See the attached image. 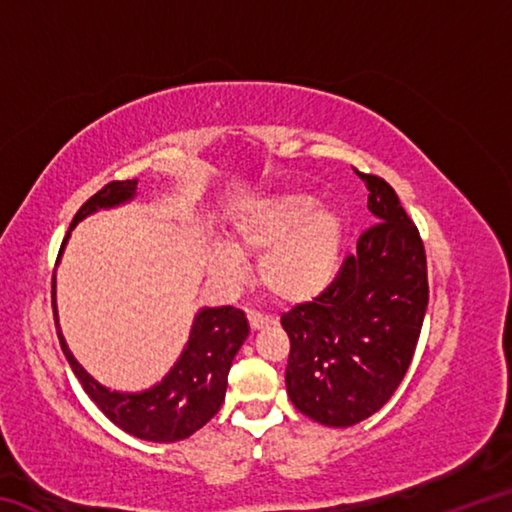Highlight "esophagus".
<instances>
[{
  "instance_id": "obj_1",
  "label": "esophagus",
  "mask_w": 512,
  "mask_h": 512,
  "mask_svg": "<svg viewBox=\"0 0 512 512\" xmlns=\"http://www.w3.org/2000/svg\"><path fill=\"white\" fill-rule=\"evenodd\" d=\"M246 316H248V323H250V329H253V332H257V329H264V327L275 323V320H273L271 316L259 314V311H253V309H250Z\"/></svg>"
}]
</instances>
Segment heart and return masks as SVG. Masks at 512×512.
I'll return each mask as SVG.
<instances>
[{
    "mask_svg": "<svg viewBox=\"0 0 512 512\" xmlns=\"http://www.w3.org/2000/svg\"><path fill=\"white\" fill-rule=\"evenodd\" d=\"M235 246L216 241L210 264L216 275L235 282L244 275L241 256L262 257L264 287L284 302H309L332 287L341 268L343 216L302 192L250 201L232 219Z\"/></svg>",
    "mask_w": 512,
    "mask_h": 512,
    "instance_id": "obj_1",
    "label": "heart"
}]
</instances>
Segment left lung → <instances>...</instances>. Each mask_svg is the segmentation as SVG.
I'll list each match as a JSON object with an SVG mask.
<instances>
[{
  "label": "left lung",
  "mask_w": 512,
  "mask_h": 512,
  "mask_svg": "<svg viewBox=\"0 0 512 512\" xmlns=\"http://www.w3.org/2000/svg\"><path fill=\"white\" fill-rule=\"evenodd\" d=\"M359 176L377 223L323 296L282 314L291 341L287 393L300 413L327 427H352L391 400L429 302L418 228L386 180Z\"/></svg>",
  "instance_id": "obj_1"
}]
</instances>
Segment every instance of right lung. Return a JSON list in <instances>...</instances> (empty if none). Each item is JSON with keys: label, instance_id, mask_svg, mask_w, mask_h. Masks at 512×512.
Here are the masks:
<instances>
[{"label": "right lung", "instance_id": "1", "mask_svg": "<svg viewBox=\"0 0 512 512\" xmlns=\"http://www.w3.org/2000/svg\"><path fill=\"white\" fill-rule=\"evenodd\" d=\"M135 194L137 180H115L94 194L90 201H85L69 225L63 246H60L58 262L76 223L99 210H112V207L131 203ZM51 305H54L56 332L65 359L72 366L76 379L81 381L83 391L119 429L135 438L151 440V443H176V440H185L205 427L219 413L225 400V388H228L232 359L248 336V320L241 309L203 307L194 316L183 354L164 379L140 393H119L99 384L67 348L58 323L56 275L51 282Z\"/></svg>", "mask_w": 512, "mask_h": 512}]
</instances>
